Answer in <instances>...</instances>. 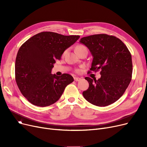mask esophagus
Segmentation results:
<instances>
[{
    "mask_svg": "<svg viewBox=\"0 0 147 147\" xmlns=\"http://www.w3.org/2000/svg\"><path fill=\"white\" fill-rule=\"evenodd\" d=\"M80 79H80V78H77V77H74V80L75 81H76V82L80 81Z\"/></svg>",
    "mask_w": 147,
    "mask_h": 147,
    "instance_id": "esophagus-1",
    "label": "esophagus"
}]
</instances>
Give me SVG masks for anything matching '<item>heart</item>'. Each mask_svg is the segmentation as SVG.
<instances>
[{
    "mask_svg": "<svg viewBox=\"0 0 147 147\" xmlns=\"http://www.w3.org/2000/svg\"><path fill=\"white\" fill-rule=\"evenodd\" d=\"M76 49V52H78L79 51H82V50H84V49H86V50H87V48H86V46H84V45H78V46H77ZM66 52H67V51H65L63 52V55H65V54L66 53ZM78 71H79L78 70Z\"/></svg>",
    "mask_w": 147,
    "mask_h": 147,
    "instance_id": "obj_1",
    "label": "heart"
}]
</instances>
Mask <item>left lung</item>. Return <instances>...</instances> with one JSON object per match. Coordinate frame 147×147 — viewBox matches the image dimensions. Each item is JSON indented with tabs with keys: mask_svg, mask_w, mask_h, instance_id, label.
Segmentation results:
<instances>
[{
	"mask_svg": "<svg viewBox=\"0 0 147 147\" xmlns=\"http://www.w3.org/2000/svg\"><path fill=\"white\" fill-rule=\"evenodd\" d=\"M80 42L87 46L93 57L91 71L100 70L101 78H85L89 88L83 95L92 104L105 107L123 95L132 79V61L127 46L119 38L106 34L82 37Z\"/></svg>",
	"mask_w": 147,
	"mask_h": 147,
	"instance_id": "8db88e82",
	"label": "left lung"
}]
</instances>
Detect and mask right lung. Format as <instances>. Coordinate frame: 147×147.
Here are the masks:
<instances>
[{"mask_svg": "<svg viewBox=\"0 0 147 147\" xmlns=\"http://www.w3.org/2000/svg\"><path fill=\"white\" fill-rule=\"evenodd\" d=\"M43 32L30 37L20 48L15 64V80L24 96L38 107L51 105L60 98L65 87L74 81L68 74H51L53 64L79 38Z\"/></svg>", "mask_w": 147, "mask_h": 147, "instance_id": "1", "label": "right lung"}]
</instances>
